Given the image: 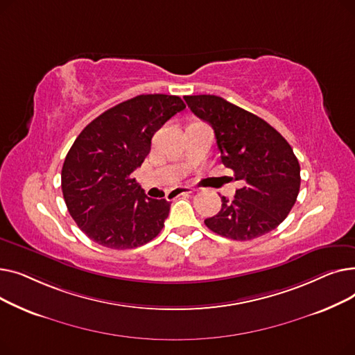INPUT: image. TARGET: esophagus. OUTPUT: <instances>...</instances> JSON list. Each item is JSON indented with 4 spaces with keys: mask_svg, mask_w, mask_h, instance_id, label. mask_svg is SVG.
Segmentation results:
<instances>
[{
    "mask_svg": "<svg viewBox=\"0 0 355 355\" xmlns=\"http://www.w3.org/2000/svg\"><path fill=\"white\" fill-rule=\"evenodd\" d=\"M196 190L194 189H190V187H177V189H174L170 194H168V197L170 198H173V200H175V198H178L180 196H184V194H191V193H194Z\"/></svg>",
    "mask_w": 355,
    "mask_h": 355,
    "instance_id": "34e87169",
    "label": "esophagus"
}]
</instances>
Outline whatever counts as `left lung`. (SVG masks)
Segmentation results:
<instances>
[{
  "label": "left lung",
  "instance_id": "8db88e82",
  "mask_svg": "<svg viewBox=\"0 0 355 355\" xmlns=\"http://www.w3.org/2000/svg\"><path fill=\"white\" fill-rule=\"evenodd\" d=\"M193 114L211 125L221 162L245 185L204 220L227 239L252 240L288 217L301 187V166L288 141L266 121L214 95L184 96Z\"/></svg>",
  "mask_w": 355,
  "mask_h": 355
}]
</instances>
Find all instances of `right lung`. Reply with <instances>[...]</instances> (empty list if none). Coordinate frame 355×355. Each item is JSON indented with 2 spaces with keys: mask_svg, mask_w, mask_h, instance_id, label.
I'll list each match as a JSON object with an SVG mask.
<instances>
[{
  "mask_svg": "<svg viewBox=\"0 0 355 355\" xmlns=\"http://www.w3.org/2000/svg\"><path fill=\"white\" fill-rule=\"evenodd\" d=\"M185 107L178 96L139 95L107 109L73 142L62 168L67 210L80 230L109 249H134L164 227L171 202L149 198L132 173L157 130Z\"/></svg>",
  "mask_w": 355,
  "mask_h": 355,
  "instance_id": "1",
  "label": "right lung"
}]
</instances>
